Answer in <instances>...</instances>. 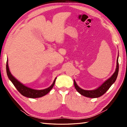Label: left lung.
Returning a JSON list of instances; mask_svg holds the SVG:
<instances>
[{
  "instance_id": "left-lung-1",
  "label": "left lung",
  "mask_w": 127,
  "mask_h": 127,
  "mask_svg": "<svg viewBox=\"0 0 127 127\" xmlns=\"http://www.w3.org/2000/svg\"><path fill=\"white\" fill-rule=\"evenodd\" d=\"M118 58L119 55L117 57L116 71H114L113 74L111 76L109 79H107L106 80H105L100 86H99L98 88H96V89L93 90H85L79 87L77 85L76 82H75V79H74V86L77 91L79 94L84 96L90 98L99 97L103 95L105 93H106V92L109 89L110 87L112 86V84L115 82V81H116L117 79L119 72Z\"/></svg>"
}]
</instances>
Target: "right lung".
Segmentation results:
<instances>
[{"mask_svg": "<svg viewBox=\"0 0 127 127\" xmlns=\"http://www.w3.org/2000/svg\"><path fill=\"white\" fill-rule=\"evenodd\" d=\"M6 71H7V76L8 77V78L9 79L10 81L12 82L15 87L16 88L17 91L20 92L22 95L24 96L29 97V98H32L41 97L45 95L46 94H47L51 90L53 86H54L55 82H56V79L57 78V77L55 78L52 85L48 88H45V89H44V90H37L32 89L31 88H30L25 86L24 84H23L22 83L19 82L17 79L15 78L14 77L11 75L9 69V66L8 64V60L7 61V64H6Z\"/></svg>", "mask_w": 127, "mask_h": 127, "instance_id": "right-lung-1", "label": "right lung"}]
</instances>
